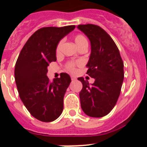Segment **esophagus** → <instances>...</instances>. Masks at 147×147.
<instances>
[{"label": "esophagus", "mask_w": 147, "mask_h": 147, "mask_svg": "<svg viewBox=\"0 0 147 147\" xmlns=\"http://www.w3.org/2000/svg\"><path fill=\"white\" fill-rule=\"evenodd\" d=\"M76 80V78L75 77V76H71V80H72V81H75Z\"/></svg>", "instance_id": "obj_1"}]
</instances>
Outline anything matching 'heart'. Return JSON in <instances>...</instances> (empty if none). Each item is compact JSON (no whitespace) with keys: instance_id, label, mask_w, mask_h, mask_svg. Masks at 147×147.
Masks as SVG:
<instances>
[{"instance_id":"heart-1","label":"heart","mask_w":147,"mask_h":147,"mask_svg":"<svg viewBox=\"0 0 147 147\" xmlns=\"http://www.w3.org/2000/svg\"><path fill=\"white\" fill-rule=\"evenodd\" d=\"M74 42L76 43V45H77V47L80 49V47H82V45H88V40H87L86 37L84 36L83 34H78L74 37ZM62 42L63 41L60 40L59 42L57 45V47H56V53L57 54H59L61 51V48H62ZM82 65V62L80 61H70V62H67L65 65V69L67 71H69L71 73H74L76 70V66H80Z\"/></svg>"}]
</instances>
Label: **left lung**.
Segmentation results:
<instances>
[{"mask_svg":"<svg viewBox=\"0 0 147 147\" xmlns=\"http://www.w3.org/2000/svg\"><path fill=\"white\" fill-rule=\"evenodd\" d=\"M91 44V54L87 66V74L94 78L90 85L83 77L80 93L81 107L86 115L100 118L107 115L115 107L124 80V62L120 52L110 35L94 24L79 25Z\"/></svg>","mask_w":147,"mask_h":147,"instance_id":"1","label":"left lung"}]
</instances>
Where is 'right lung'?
Listing matches in <instances>:
<instances>
[{"instance_id": "obj_1", "label": "right lung", "mask_w": 147, "mask_h": 147, "mask_svg": "<svg viewBox=\"0 0 147 147\" xmlns=\"http://www.w3.org/2000/svg\"><path fill=\"white\" fill-rule=\"evenodd\" d=\"M75 26L43 27L28 38L17 59L15 78L19 96L30 114L43 122L56 120L63 110V98L71 80L66 73L51 82L48 66L57 60L56 47Z\"/></svg>"}]
</instances>
